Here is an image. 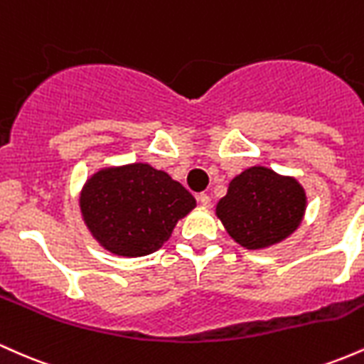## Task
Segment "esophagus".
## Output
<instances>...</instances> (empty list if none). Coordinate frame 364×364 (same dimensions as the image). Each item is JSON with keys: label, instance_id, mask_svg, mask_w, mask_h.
Instances as JSON below:
<instances>
[{"label": "esophagus", "instance_id": "1", "mask_svg": "<svg viewBox=\"0 0 364 364\" xmlns=\"http://www.w3.org/2000/svg\"><path fill=\"white\" fill-rule=\"evenodd\" d=\"M198 202L202 203L203 207H210V196H208L207 193H200L198 195Z\"/></svg>", "mask_w": 364, "mask_h": 364}]
</instances>
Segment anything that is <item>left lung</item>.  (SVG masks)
I'll return each instance as SVG.
<instances>
[{
    "label": "left lung",
    "instance_id": "1",
    "mask_svg": "<svg viewBox=\"0 0 364 364\" xmlns=\"http://www.w3.org/2000/svg\"><path fill=\"white\" fill-rule=\"evenodd\" d=\"M304 207L306 195L296 179L255 166L229 183L217 217L236 243L258 250L289 236L301 223Z\"/></svg>",
    "mask_w": 364,
    "mask_h": 364
}]
</instances>
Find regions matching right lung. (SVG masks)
Here are the masks:
<instances>
[{
	"label": "right lung",
	"instance_id": "add662e5",
	"mask_svg": "<svg viewBox=\"0 0 364 364\" xmlns=\"http://www.w3.org/2000/svg\"><path fill=\"white\" fill-rule=\"evenodd\" d=\"M195 205L186 188L149 164L99 171L80 195L82 215L92 236L121 257L157 252Z\"/></svg>",
	"mask_w": 364,
	"mask_h": 364
}]
</instances>
